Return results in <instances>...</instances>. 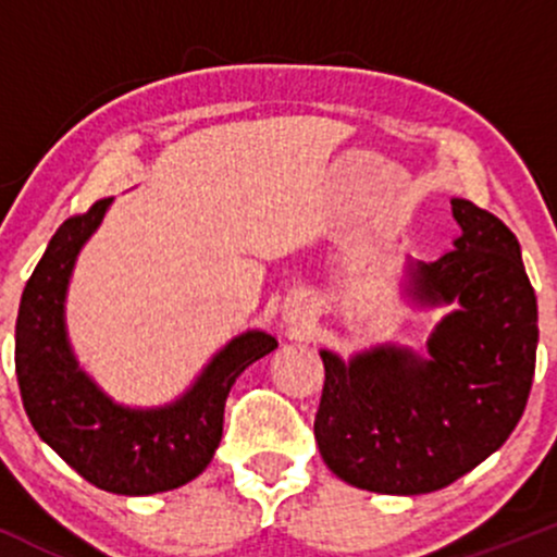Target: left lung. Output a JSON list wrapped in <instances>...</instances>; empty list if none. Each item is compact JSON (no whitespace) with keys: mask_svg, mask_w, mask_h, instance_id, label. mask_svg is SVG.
<instances>
[{"mask_svg":"<svg viewBox=\"0 0 557 557\" xmlns=\"http://www.w3.org/2000/svg\"><path fill=\"white\" fill-rule=\"evenodd\" d=\"M461 235L437 261H406L403 293L453 306L426 354L382 343L348 361L319 350L324 389L314 437L332 474L382 495H424L476 469L527 408L536 361V296L516 235L450 198Z\"/></svg>","mask_w":557,"mask_h":557,"instance_id":"obj_1","label":"left lung"}]
</instances>
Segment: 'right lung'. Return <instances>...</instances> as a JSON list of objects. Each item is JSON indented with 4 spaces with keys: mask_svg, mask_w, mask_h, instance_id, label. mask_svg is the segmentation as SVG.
Returning a JSON list of instances; mask_svg holds the SVG:
<instances>
[{
    "mask_svg": "<svg viewBox=\"0 0 557 557\" xmlns=\"http://www.w3.org/2000/svg\"><path fill=\"white\" fill-rule=\"evenodd\" d=\"M112 198L70 216L25 283L15 324V372L30 424L86 482L114 495L177 490L207 469L222 440L235 380L277 348L261 330L233 337L181 398L154 408L117 403L83 372L67 337L65 300L81 248Z\"/></svg>",
    "mask_w": 557,
    "mask_h": 557,
    "instance_id": "add662e5",
    "label": "right lung"
}]
</instances>
